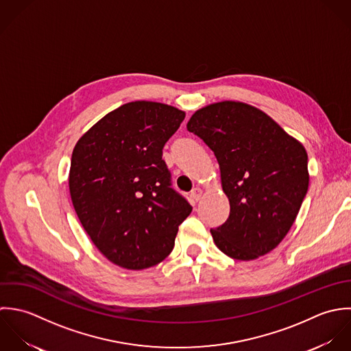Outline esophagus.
Instances as JSON below:
<instances>
[{
  "mask_svg": "<svg viewBox=\"0 0 351 351\" xmlns=\"http://www.w3.org/2000/svg\"><path fill=\"white\" fill-rule=\"evenodd\" d=\"M201 197H202V190L201 189H194L193 191H191V198L195 201V202H198L199 199H201Z\"/></svg>",
  "mask_w": 351,
  "mask_h": 351,
  "instance_id": "34e87169",
  "label": "esophagus"
}]
</instances>
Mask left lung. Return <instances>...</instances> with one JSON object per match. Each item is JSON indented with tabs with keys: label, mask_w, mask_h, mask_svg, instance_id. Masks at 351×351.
Here are the masks:
<instances>
[{
	"label": "left lung",
	"mask_w": 351,
	"mask_h": 351,
	"mask_svg": "<svg viewBox=\"0 0 351 351\" xmlns=\"http://www.w3.org/2000/svg\"><path fill=\"white\" fill-rule=\"evenodd\" d=\"M187 130L214 152L230 205L228 219L210 230L215 245L237 261L273 251L290 230L308 191L302 143L263 111L229 100L195 111Z\"/></svg>",
	"instance_id": "8db88e82"
}]
</instances>
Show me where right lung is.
<instances>
[{"label":"right lung","instance_id":"1","mask_svg":"<svg viewBox=\"0 0 351 351\" xmlns=\"http://www.w3.org/2000/svg\"><path fill=\"white\" fill-rule=\"evenodd\" d=\"M186 114L156 101L108 112L75 143L69 190L74 210L114 265L142 270L172 251L191 205L171 187L162 147Z\"/></svg>","mask_w":351,"mask_h":351}]
</instances>
